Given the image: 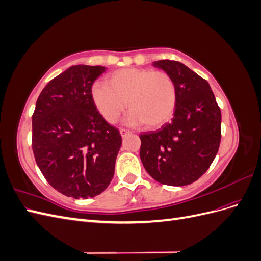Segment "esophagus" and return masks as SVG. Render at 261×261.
<instances>
[{"label":"esophagus","mask_w":261,"mask_h":261,"mask_svg":"<svg viewBox=\"0 0 261 261\" xmlns=\"http://www.w3.org/2000/svg\"><path fill=\"white\" fill-rule=\"evenodd\" d=\"M120 133H121L122 137H125L126 135H128V134H130L132 132H130L129 129H126V128H121V129H120Z\"/></svg>","instance_id":"34e87169"}]
</instances>
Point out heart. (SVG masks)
Segmentation results:
<instances>
[{
    "label": "heart",
    "mask_w": 261,
    "mask_h": 261,
    "mask_svg": "<svg viewBox=\"0 0 261 261\" xmlns=\"http://www.w3.org/2000/svg\"><path fill=\"white\" fill-rule=\"evenodd\" d=\"M91 98L99 113L115 124L127 107L130 125L155 128L173 116L177 101L176 85L167 72L149 68H123L92 87Z\"/></svg>",
    "instance_id": "1"
}]
</instances>
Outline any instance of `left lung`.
<instances>
[{
	"instance_id": "1",
	"label": "left lung",
	"mask_w": 261,
	"mask_h": 261,
	"mask_svg": "<svg viewBox=\"0 0 261 261\" xmlns=\"http://www.w3.org/2000/svg\"><path fill=\"white\" fill-rule=\"evenodd\" d=\"M154 66L174 80L177 101L172 122L139 135L140 159L161 184H192L209 169L219 150L221 110L208 82L186 65L160 60Z\"/></svg>"
}]
</instances>
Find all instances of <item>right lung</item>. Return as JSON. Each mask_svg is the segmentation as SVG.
<instances>
[{"label": "right lung", "instance_id": "right-lung-1", "mask_svg": "<svg viewBox=\"0 0 261 261\" xmlns=\"http://www.w3.org/2000/svg\"><path fill=\"white\" fill-rule=\"evenodd\" d=\"M103 66L74 65L46 85L33 114V151L46 181L67 197L89 198L111 183L121 134L94 107Z\"/></svg>", "mask_w": 261, "mask_h": 261}]
</instances>
